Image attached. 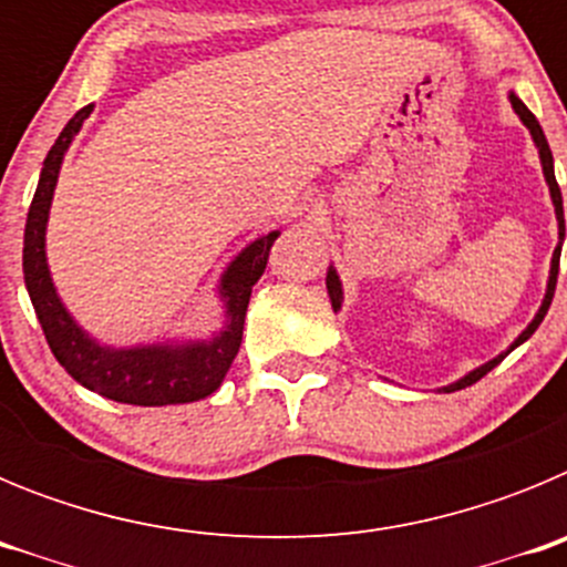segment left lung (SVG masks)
<instances>
[{"label":"left lung","mask_w":567,"mask_h":567,"mask_svg":"<svg viewBox=\"0 0 567 567\" xmlns=\"http://www.w3.org/2000/svg\"><path fill=\"white\" fill-rule=\"evenodd\" d=\"M508 99H511V107L517 110V115H519V118H523V124H525V127L530 130V138H534V144H537V150H539V162H543L545 182H548V189H550V202H554V209H557V221H559V238H565L563 193H559L557 175H554V155H550L548 138H545L543 127H539L537 115L530 113V110L525 107V104L519 102V99L514 96V93H511ZM559 252H563V244H559V247L554 249V258H550L548 289H545V300H543V307H539L537 318H534V320H530V323H528V329H525V332L519 334V338L514 340V343L508 346V352L497 354V358H494V360H488V363H483V365H480V369H474V372H468V374H465L463 380H457V383L445 385L443 392H457V389H465V385L477 383V380H480V378H485V374H488L491 369H494V365H499V363H503V360H505V354H511V352H514V349H517L519 343H525V340H528L530 334L537 332V327H539V323H543V318H545V315H548L550 300H554V289H557V275H559ZM327 289H329V300H332V309H334V312H338V309H340V303H343V289H340V278H338V272H334L332 267H329V272H327Z\"/></svg>","instance_id":"8db88e82"}]
</instances>
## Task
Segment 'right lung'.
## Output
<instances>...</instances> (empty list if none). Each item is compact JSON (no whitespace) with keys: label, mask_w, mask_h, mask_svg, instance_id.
Here are the masks:
<instances>
[{"label":"right lung","mask_w":567,"mask_h":567,"mask_svg":"<svg viewBox=\"0 0 567 567\" xmlns=\"http://www.w3.org/2000/svg\"><path fill=\"white\" fill-rule=\"evenodd\" d=\"M90 110L93 107L87 104L64 124L56 144L50 147L48 158H44L37 195L30 202L22 249L24 287H28L30 303L37 309L50 352L56 354L70 378L87 385L90 392L130 405L193 403V400L213 394L227 378L229 365L240 349L249 295L267 269L269 249L280 229L252 240L227 267L221 278L227 329L215 334L213 340L133 346V349H113V346H102L99 340H93L64 309L62 298L53 287V278H50L48 258H44V229H48L50 202H53V189L59 182V167H62L64 153L82 130Z\"/></svg>","instance_id":"right-lung-1"}]
</instances>
